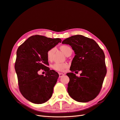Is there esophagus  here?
Instances as JSON below:
<instances>
[{
  "mask_svg": "<svg viewBox=\"0 0 120 120\" xmlns=\"http://www.w3.org/2000/svg\"><path fill=\"white\" fill-rule=\"evenodd\" d=\"M64 74H63V73H59V77L60 78V77H63V76H64Z\"/></svg>",
  "mask_w": 120,
  "mask_h": 120,
  "instance_id": "34e87169",
  "label": "esophagus"
}]
</instances>
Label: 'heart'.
Listing matches in <instances>:
<instances>
[{"label":"heart","mask_w":120,"mask_h":120,"mask_svg":"<svg viewBox=\"0 0 120 120\" xmlns=\"http://www.w3.org/2000/svg\"><path fill=\"white\" fill-rule=\"evenodd\" d=\"M60 49L63 51L64 54L67 56L69 54L70 52H72L71 48L67 45H63L60 46ZM55 49V48H51L47 51V59L49 61H51L52 59V56H53ZM68 67V64L66 63H56L53 65L52 68L55 70L59 71H63L65 70V68Z\"/></svg>","instance_id":"1"}]
</instances>
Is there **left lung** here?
<instances>
[{
    "label": "left lung",
    "mask_w": 120,
    "mask_h": 120,
    "mask_svg": "<svg viewBox=\"0 0 120 120\" xmlns=\"http://www.w3.org/2000/svg\"><path fill=\"white\" fill-rule=\"evenodd\" d=\"M63 44H68L74 51L70 70L68 92L71 98L80 102H87L99 94L107 69L103 50L94 40L81 35L72 36ZM81 71L78 77L73 72Z\"/></svg>",
    "instance_id": "1"
}]
</instances>
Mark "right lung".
<instances>
[{"mask_svg": "<svg viewBox=\"0 0 120 120\" xmlns=\"http://www.w3.org/2000/svg\"><path fill=\"white\" fill-rule=\"evenodd\" d=\"M61 42L60 38L36 35L18 48L15 69L19 90L28 101L42 104L51 98L59 75L47 66L49 65L47 52ZM40 69L46 72L45 76L38 74Z\"/></svg>", "mask_w": 120, "mask_h": 120, "instance_id": "obj_1", "label": "right lung"}]
</instances>
